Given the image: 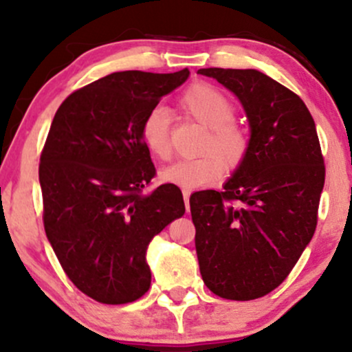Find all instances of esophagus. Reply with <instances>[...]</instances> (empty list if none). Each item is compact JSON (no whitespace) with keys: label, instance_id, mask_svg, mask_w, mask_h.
<instances>
[{"label":"esophagus","instance_id":"1","mask_svg":"<svg viewBox=\"0 0 352 352\" xmlns=\"http://www.w3.org/2000/svg\"><path fill=\"white\" fill-rule=\"evenodd\" d=\"M184 200H185V208H187V212L190 210V192L188 190H184Z\"/></svg>","mask_w":352,"mask_h":352}]
</instances>
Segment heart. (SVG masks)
Listing matches in <instances>:
<instances>
[{
    "mask_svg": "<svg viewBox=\"0 0 352 352\" xmlns=\"http://www.w3.org/2000/svg\"><path fill=\"white\" fill-rule=\"evenodd\" d=\"M179 109L184 114L208 129L195 159H184L167 167L162 179L184 188L205 187L213 184L225 172H235L245 162L250 152V134L243 124L233 119L235 104L220 89L207 82L192 84L179 98ZM167 112L152 109L140 125V139L145 147L159 159L170 157V134Z\"/></svg>",
    "mask_w": 352,
    "mask_h": 352,
    "instance_id": "obj_1",
    "label": "heart"
}]
</instances>
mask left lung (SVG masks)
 <instances>
[{"label": "left lung", "instance_id": "left-lung-1", "mask_svg": "<svg viewBox=\"0 0 352 352\" xmlns=\"http://www.w3.org/2000/svg\"><path fill=\"white\" fill-rule=\"evenodd\" d=\"M240 99L250 152L223 185L190 197L204 283L225 300L250 301L286 280L314 235L324 187L316 125L298 94L256 69L208 67Z\"/></svg>", "mask_w": 352, "mask_h": 352}]
</instances>
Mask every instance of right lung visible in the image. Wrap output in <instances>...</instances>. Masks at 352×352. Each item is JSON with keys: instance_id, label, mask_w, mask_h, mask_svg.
I'll return each instance as SVG.
<instances>
[{"instance_id": "obj_1", "label": "right lung", "mask_w": 352, "mask_h": 352, "mask_svg": "<svg viewBox=\"0 0 352 352\" xmlns=\"http://www.w3.org/2000/svg\"><path fill=\"white\" fill-rule=\"evenodd\" d=\"M188 74L114 72L67 96L52 119L39 164L44 230L67 278L104 305L148 292L147 246L185 213L177 185L144 193L155 167L140 125Z\"/></svg>"}]
</instances>
